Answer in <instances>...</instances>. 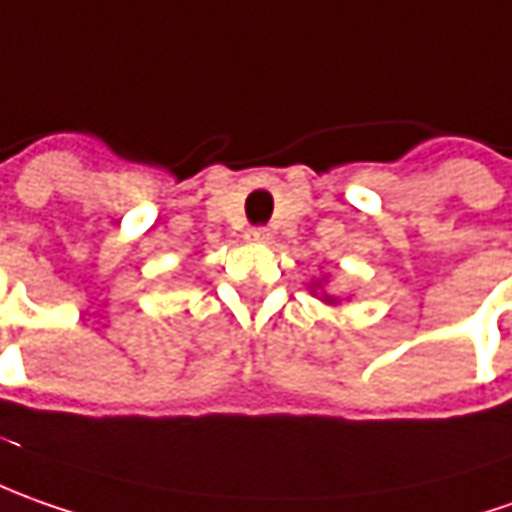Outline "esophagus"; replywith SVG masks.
Here are the masks:
<instances>
[{
	"mask_svg": "<svg viewBox=\"0 0 512 512\" xmlns=\"http://www.w3.org/2000/svg\"><path fill=\"white\" fill-rule=\"evenodd\" d=\"M246 238L257 240V243H269V240H272V229H269V226H252V229L246 232Z\"/></svg>",
	"mask_w": 512,
	"mask_h": 512,
	"instance_id": "obj_1",
	"label": "esophagus"
}]
</instances>
